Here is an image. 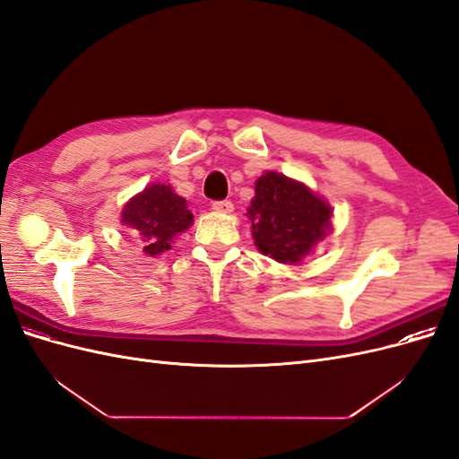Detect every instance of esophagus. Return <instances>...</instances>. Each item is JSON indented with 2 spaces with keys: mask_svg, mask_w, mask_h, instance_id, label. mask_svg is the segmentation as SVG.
Returning a JSON list of instances; mask_svg holds the SVG:
<instances>
[{
  "mask_svg": "<svg viewBox=\"0 0 459 459\" xmlns=\"http://www.w3.org/2000/svg\"><path fill=\"white\" fill-rule=\"evenodd\" d=\"M212 208L216 212H224V214H230L233 211V203L224 199V201H214L212 203Z\"/></svg>",
  "mask_w": 459,
  "mask_h": 459,
  "instance_id": "34e87169",
  "label": "esophagus"
}]
</instances>
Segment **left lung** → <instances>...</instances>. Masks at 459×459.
Returning <instances> with one entry per match:
<instances>
[{"instance_id": "1", "label": "left lung", "mask_w": 459, "mask_h": 459, "mask_svg": "<svg viewBox=\"0 0 459 459\" xmlns=\"http://www.w3.org/2000/svg\"><path fill=\"white\" fill-rule=\"evenodd\" d=\"M248 208L253 238L260 253L283 264H295L331 228V208L302 184L268 172L256 182Z\"/></svg>"}]
</instances>
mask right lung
Masks as SVG:
<instances>
[{"label":"right lung","instance_id":"right-lung-1","mask_svg":"<svg viewBox=\"0 0 459 459\" xmlns=\"http://www.w3.org/2000/svg\"><path fill=\"white\" fill-rule=\"evenodd\" d=\"M122 221L140 235L143 251L155 256L169 251L174 235L191 226L193 214L186 199L178 197L170 186L152 184L124 206Z\"/></svg>","mask_w":459,"mask_h":459}]
</instances>
